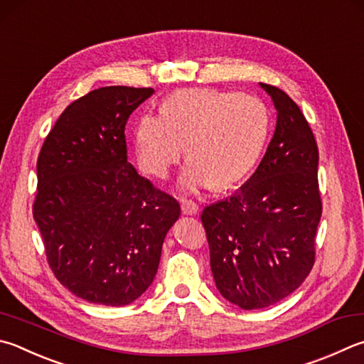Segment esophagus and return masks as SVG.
Instances as JSON below:
<instances>
[{
    "label": "esophagus",
    "mask_w": 364,
    "mask_h": 364,
    "mask_svg": "<svg viewBox=\"0 0 364 364\" xmlns=\"http://www.w3.org/2000/svg\"><path fill=\"white\" fill-rule=\"evenodd\" d=\"M181 211L184 215H196L197 211H199V205H197L194 200L183 199L181 200Z\"/></svg>",
    "instance_id": "1"
}]
</instances>
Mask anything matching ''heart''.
<instances>
[{
    "label": "heart",
    "mask_w": 364,
    "mask_h": 364,
    "mask_svg": "<svg viewBox=\"0 0 364 364\" xmlns=\"http://www.w3.org/2000/svg\"><path fill=\"white\" fill-rule=\"evenodd\" d=\"M267 124V109L253 95L180 90L164 102L162 114H144L136 122V164L146 175L165 178L188 144L191 162L180 178L181 189L194 193L208 184L226 189L253 168L266 141Z\"/></svg>",
    "instance_id": "1"
}]
</instances>
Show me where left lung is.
Here are the masks:
<instances>
[{"label": "left lung", "instance_id": "left-lung-1", "mask_svg": "<svg viewBox=\"0 0 364 364\" xmlns=\"http://www.w3.org/2000/svg\"><path fill=\"white\" fill-rule=\"evenodd\" d=\"M261 87L277 109L266 154L234 196L205 207L200 216L216 288L245 310L272 306L306 280L321 218L314 132L285 92Z\"/></svg>", "mask_w": 364, "mask_h": 364}]
</instances>
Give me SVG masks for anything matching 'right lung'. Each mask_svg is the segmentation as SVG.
Here are the masks:
<instances>
[{"instance_id": "right-lung-1", "label": "right lung", "mask_w": 364, "mask_h": 364, "mask_svg": "<svg viewBox=\"0 0 364 364\" xmlns=\"http://www.w3.org/2000/svg\"><path fill=\"white\" fill-rule=\"evenodd\" d=\"M153 94L127 85L89 92L65 108L38 156L33 218L55 279L84 301L127 306L146 291L181 213L127 162L125 124Z\"/></svg>"}]
</instances>
